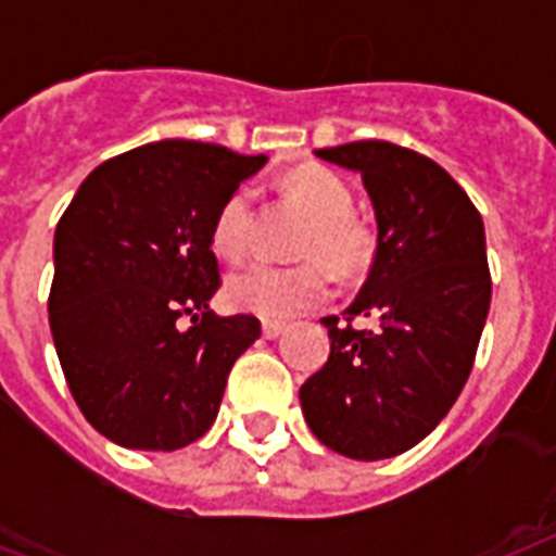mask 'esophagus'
Instances as JSON below:
<instances>
[{"instance_id":"34e87169","label":"esophagus","mask_w":556,"mask_h":556,"mask_svg":"<svg viewBox=\"0 0 556 556\" xmlns=\"http://www.w3.org/2000/svg\"><path fill=\"white\" fill-rule=\"evenodd\" d=\"M282 331H286V323H279V320H265V323H262V334H265V338H268V340L279 338Z\"/></svg>"}]
</instances>
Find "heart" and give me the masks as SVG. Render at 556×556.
<instances>
[{
	"label": "heart",
	"instance_id": "1",
	"mask_svg": "<svg viewBox=\"0 0 556 556\" xmlns=\"http://www.w3.org/2000/svg\"><path fill=\"white\" fill-rule=\"evenodd\" d=\"M312 216L300 244L308 262L300 265H274L251 262L227 279V303L239 312L256 314L262 320H288L300 312L329 300L331 271L355 277L375 256V236L361 218L352 216V187L329 167L303 164L286 181ZM253 239V190L236 187L216 210L213 218V248L222 256L239 260Z\"/></svg>",
	"mask_w": 556,
	"mask_h": 556
}]
</instances>
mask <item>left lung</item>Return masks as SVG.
Returning <instances> with one entry per match:
<instances>
[{"label": "left lung", "mask_w": 556, "mask_h": 556, "mask_svg": "<svg viewBox=\"0 0 556 556\" xmlns=\"http://www.w3.org/2000/svg\"><path fill=\"white\" fill-rule=\"evenodd\" d=\"M355 169L378 248L361 294L323 317L331 352L300 387L312 432L340 456L378 462L427 439L465 389L491 308L484 225L467 192L421 152L389 141L317 150ZM371 316V330H355Z\"/></svg>", "instance_id": "8db88e82"}]
</instances>
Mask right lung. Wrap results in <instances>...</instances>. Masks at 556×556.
<instances>
[{
    "instance_id": "right-lung-1",
    "label": "right lung",
    "mask_w": 556,
    "mask_h": 556,
    "mask_svg": "<svg viewBox=\"0 0 556 556\" xmlns=\"http://www.w3.org/2000/svg\"><path fill=\"white\" fill-rule=\"evenodd\" d=\"M199 141L103 161L54 233L48 323L86 421L129 450H178L213 427L251 314L216 317L218 204L265 164ZM181 319H190L187 330Z\"/></svg>"
}]
</instances>
